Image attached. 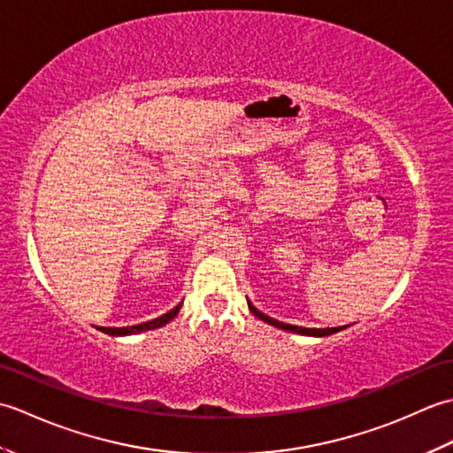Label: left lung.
I'll use <instances>...</instances> for the list:
<instances>
[{"instance_id": "left-lung-1", "label": "left lung", "mask_w": 453, "mask_h": 453, "mask_svg": "<svg viewBox=\"0 0 453 453\" xmlns=\"http://www.w3.org/2000/svg\"><path fill=\"white\" fill-rule=\"evenodd\" d=\"M247 303H249V310H251V313H253L255 317H258V319H263V321L268 323V325L278 326V329H284V331H290V333H297V334H307V336H329V334H333V333L342 331V326H331V329H329V326H326V329H305V326L288 325V323L276 321V319H273V317H268V315L261 313L251 302H247Z\"/></svg>"}]
</instances>
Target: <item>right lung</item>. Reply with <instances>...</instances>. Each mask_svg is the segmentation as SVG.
Here are the masks:
<instances>
[{
  "label": "right lung",
  "instance_id": "right-lung-1",
  "mask_svg": "<svg viewBox=\"0 0 453 453\" xmlns=\"http://www.w3.org/2000/svg\"><path fill=\"white\" fill-rule=\"evenodd\" d=\"M180 310V303L177 307H173L169 313H163L161 317L148 323H142V325H132V326H101L103 333L112 334V336H127V334H134V333H142V331H151V329H157V326L167 325L171 319H175L177 313Z\"/></svg>",
  "mask_w": 453,
  "mask_h": 453
}]
</instances>
